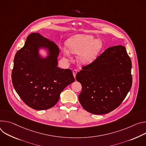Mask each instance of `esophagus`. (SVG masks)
I'll return each instance as SVG.
<instances>
[{
    "instance_id": "obj_1",
    "label": "esophagus",
    "mask_w": 146,
    "mask_h": 146,
    "mask_svg": "<svg viewBox=\"0 0 146 146\" xmlns=\"http://www.w3.org/2000/svg\"><path fill=\"white\" fill-rule=\"evenodd\" d=\"M77 72H78V71H77L76 70H74L72 71V73H73V75H74V76L75 78V76H76V74Z\"/></svg>"
}]
</instances>
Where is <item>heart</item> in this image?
<instances>
[{"instance_id":"obj_1","label":"heart","mask_w":146,"mask_h":146,"mask_svg":"<svg viewBox=\"0 0 146 146\" xmlns=\"http://www.w3.org/2000/svg\"><path fill=\"white\" fill-rule=\"evenodd\" d=\"M69 50L64 48L65 56L70 57V53L78 54L77 60L79 63L88 65L92 62L102 47V43L99 40H94L92 35L78 34L72 36L67 41Z\"/></svg>"}]
</instances>
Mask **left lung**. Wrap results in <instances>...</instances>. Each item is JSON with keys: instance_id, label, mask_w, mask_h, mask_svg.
Instances as JSON below:
<instances>
[{"instance_id": "obj_1", "label": "left lung", "mask_w": 146, "mask_h": 146, "mask_svg": "<svg viewBox=\"0 0 146 146\" xmlns=\"http://www.w3.org/2000/svg\"><path fill=\"white\" fill-rule=\"evenodd\" d=\"M76 75L82 85L79 101L93 114H107L123 102L132 84V62L126 48L110 47Z\"/></svg>"}]
</instances>
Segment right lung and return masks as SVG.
Listing matches in <instances>:
<instances>
[{
  "label": "right lung",
  "instance_id": "1",
  "mask_svg": "<svg viewBox=\"0 0 146 146\" xmlns=\"http://www.w3.org/2000/svg\"><path fill=\"white\" fill-rule=\"evenodd\" d=\"M48 51L42 58L39 48ZM60 53L56 44L38 33L29 35L24 46L16 53L11 73L13 86L29 107L44 110L58 101L64 88L75 81L72 71L57 67Z\"/></svg>",
  "mask_w": 146,
  "mask_h": 146
}]
</instances>
